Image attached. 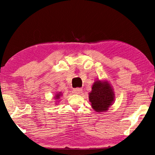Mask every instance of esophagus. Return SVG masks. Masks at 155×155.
Returning a JSON list of instances; mask_svg holds the SVG:
<instances>
[{"label": "esophagus", "mask_w": 155, "mask_h": 155, "mask_svg": "<svg viewBox=\"0 0 155 155\" xmlns=\"http://www.w3.org/2000/svg\"><path fill=\"white\" fill-rule=\"evenodd\" d=\"M73 92L75 94H80L82 92V90L81 88H75L73 90Z\"/></svg>", "instance_id": "esophagus-1"}]
</instances>
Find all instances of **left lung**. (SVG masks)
Listing matches in <instances>:
<instances>
[{"label":"left lung","instance_id":"left-lung-1","mask_svg":"<svg viewBox=\"0 0 155 155\" xmlns=\"http://www.w3.org/2000/svg\"><path fill=\"white\" fill-rule=\"evenodd\" d=\"M115 94L111 84L107 80H95L89 93V100L96 112L107 111L114 103Z\"/></svg>","mask_w":155,"mask_h":155}]
</instances>
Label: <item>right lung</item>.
<instances>
[{
  "label": "right lung",
  "mask_w": 155,
  "mask_h": 155,
  "mask_svg": "<svg viewBox=\"0 0 155 155\" xmlns=\"http://www.w3.org/2000/svg\"><path fill=\"white\" fill-rule=\"evenodd\" d=\"M62 95H63V94H62V92H57L56 94H55L54 99H56V100H57L56 102L55 103V104H57V103H58L59 101H58V99H60L61 97L62 96Z\"/></svg>",
  "instance_id": "1"
}]
</instances>
